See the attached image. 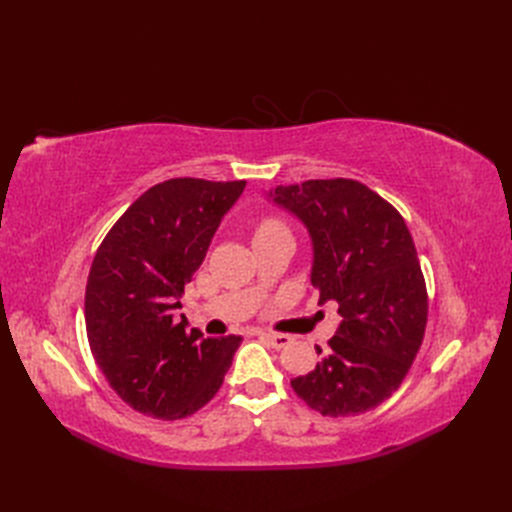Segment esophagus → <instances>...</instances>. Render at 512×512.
Here are the masks:
<instances>
[{
    "label": "esophagus",
    "instance_id": "obj_1",
    "mask_svg": "<svg viewBox=\"0 0 512 512\" xmlns=\"http://www.w3.org/2000/svg\"><path fill=\"white\" fill-rule=\"evenodd\" d=\"M260 339H265L273 348H284L290 344V337L284 333H260Z\"/></svg>",
    "mask_w": 512,
    "mask_h": 512
}]
</instances>
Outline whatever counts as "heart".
<instances>
[{
	"instance_id": "obj_1",
	"label": "heart",
	"mask_w": 512,
	"mask_h": 512,
	"mask_svg": "<svg viewBox=\"0 0 512 512\" xmlns=\"http://www.w3.org/2000/svg\"><path fill=\"white\" fill-rule=\"evenodd\" d=\"M280 226H282V224L277 222V220H273V218H265V220H260V222H258V226H256L254 237H256V235H262V232H269V230L280 228Z\"/></svg>"
}]
</instances>
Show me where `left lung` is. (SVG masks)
<instances>
[{"label": "left lung", "instance_id": "1", "mask_svg": "<svg viewBox=\"0 0 512 512\" xmlns=\"http://www.w3.org/2000/svg\"><path fill=\"white\" fill-rule=\"evenodd\" d=\"M273 203L307 226L312 284L342 322L307 376L290 380L324 416L374 410L404 382L427 327V286L399 211L354 179L277 185Z\"/></svg>", "mask_w": 512, "mask_h": 512}]
</instances>
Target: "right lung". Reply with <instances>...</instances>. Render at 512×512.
<instances>
[{
  "instance_id": "obj_1",
  "label": "right lung",
  "mask_w": 512,
  "mask_h": 512,
  "mask_svg": "<svg viewBox=\"0 0 512 512\" xmlns=\"http://www.w3.org/2000/svg\"><path fill=\"white\" fill-rule=\"evenodd\" d=\"M245 181L179 177L138 196L100 243L85 290L89 348L136 412L177 421L220 391L239 335L203 337L175 322L183 288L203 265Z\"/></svg>"
}]
</instances>
